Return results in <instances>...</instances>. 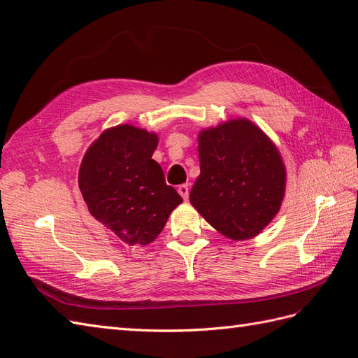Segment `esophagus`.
<instances>
[{"instance_id":"34e87169","label":"esophagus","mask_w":358,"mask_h":358,"mask_svg":"<svg viewBox=\"0 0 358 358\" xmlns=\"http://www.w3.org/2000/svg\"><path fill=\"white\" fill-rule=\"evenodd\" d=\"M177 190H178V194L182 196V199H187V196H189V185H180Z\"/></svg>"}]
</instances>
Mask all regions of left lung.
<instances>
[{
	"mask_svg": "<svg viewBox=\"0 0 358 358\" xmlns=\"http://www.w3.org/2000/svg\"><path fill=\"white\" fill-rule=\"evenodd\" d=\"M199 177L190 204L230 239H250L276 217L285 166L273 141L247 119L199 132Z\"/></svg>",
	"mask_w": 358,
	"mask_h": 358,
	"instance_id": "1",
	"label": "left lung"
}]
</instances>
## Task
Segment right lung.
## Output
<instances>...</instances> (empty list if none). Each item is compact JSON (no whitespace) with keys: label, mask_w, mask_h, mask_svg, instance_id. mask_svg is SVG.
<instances>
[{"label":"right lung","mask_w":358,"mask_h":358,"mask_svg":"<svg viewBox=\"0 0 358 358\" xmlns=\"http://www.w3.org/2000/svg\"><path fill=\"white\" fill-rule=\"evenodd\" d=\"M157 145L154 132L119 124L103 131L80 163L79 189L90 213L128 245L152 243L182 203L152 159Z\"/></svg>","instance_id":"add662e5"}]
</instances>
